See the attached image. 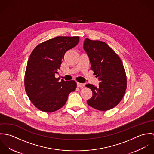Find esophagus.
Segmentation results:
<instances>
[{
  "mask_svg": "<svg viewBox=\"0 0 154 154\" xmlns=\"http://www.w3.org/2000/svg\"><path fill=\"white\" fill-rule=\"evenodd\" d=\"M77 87H78L82 88V87H84V84H81V83L77 82Z\"/></svg>",
  "mask_w": 154,
  "mask_h": 154,
  "instance_id": "34e87169",
  "label": "esophagus"
}]
</instances>
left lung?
Wrapping results in <instances>:
<instances>
[{
    "mask_svg": "<svg viewBox=\"0 0 154 154\" xmlns=\"http://www.w3.org/2000/svg\"><path fill=\"white\" fill-rule=\"evenodd\" d=\"M84 48L90 60L91 70L100 81L98 87L86 85L92 91L87 104L96 110H110L120 102L127 88V77L122 60L104 42L86 38Z\"/></svg>",
    "mask_w": 154,
    "mask_h": 154,
    "instance_id": "8db88e82",
    "label": "left lung"
}]
</instances>
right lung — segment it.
<instances>
[{"mask_svg":"<svg viewBox=\"0 0 154 154\" xmlns=\"http://www.w3.org/2000/svg\"><path fill=\"white\" fill-rule=\"evenodd\" d=\"M79 37H56L38 44L28 59L24 76L27 95L38 110L51 112L66 104L69 94L75 90V81L59 82L55 78L65 54L78 43Z\"/></svg>","mask_w":154,"mask_h":154,"instance_id":"right-lung-1","label":"right lung"}]
</instances>
